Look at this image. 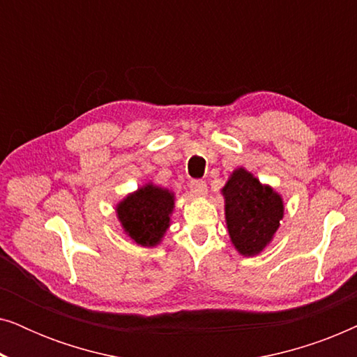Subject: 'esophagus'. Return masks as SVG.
<instances>
[{
	"mask_svg": "<svg viewBox=\"0 0 357 357\" xmlns=\"http://www.w3.org/2000/svg\"><path fill=\"white\" fill-rule=\"evenodd\" d=\"M190 190L197 195V197H206L208 193V185L203 182V180H193L192 183H190Z\"/></svg>",
	"mask_w": 357,
	"mask_h": 357,
	"instance_id": "esophagus-1",
	"label": "esophagus"
}]
</instances>
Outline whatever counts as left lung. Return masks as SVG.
<instances>
[{"mask_svg":"<svg viewBox=\"0 0 357 357\" xmlns=\"http://www.w3.org/2000/svg\"><path fill=\"white\" fill-rule=\"evenodd\" d=\"M221 192L232 245L243 257L261 253L284 216L282 197L243 167L234 170Z\"/></svg>","mask_w":357,"mask_h":357,"instance_id":"left-lung-1","label":"left lung"}]
</instances>
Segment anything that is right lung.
<instances>
[{"label":"right lung","mask_w":357,"mask_h":357,"mask_svg":"<svg viewBox=\"0 0 357 357\" xmlns=\"http://www.w3.org/2000/svg\"><path fill=\"white\" fill-rule=\"evenodd\" d=\"M175 208V193L169 188L146 183L136 192L126 195L116 204V218L121 229L141 247H155L162 242L170 227V216Z\"/></svg>","instance_id":"1"}]
</instances>
